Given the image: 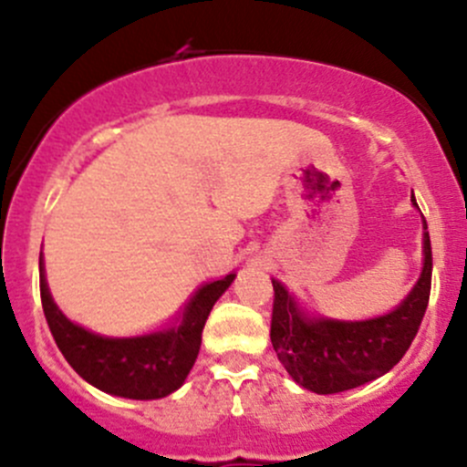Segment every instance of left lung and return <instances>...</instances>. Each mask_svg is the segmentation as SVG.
Wrapping results in <instances>:
<instances>
[{"label": "left lung", "mask_w": 467, "mask_h": 467, "mask_svg": "<svg viewBox=\"0 0 467 467\" xmlns=\"http://www.w3.org/2000/svg\"><path fill=\"white\" fill-rule=\"evenodd\" d=\"M411 202L416 204V200ZM422 229L425 263L420 278L396 310L376 319H310L299 310L285 287L272 278L274 307L269 337L278 359L296 384L307 391L328 396L362 387L400 362L430 304L431 243L425 218Z\"/></svg>", "instance_id": "obj_1"}]
</instances>
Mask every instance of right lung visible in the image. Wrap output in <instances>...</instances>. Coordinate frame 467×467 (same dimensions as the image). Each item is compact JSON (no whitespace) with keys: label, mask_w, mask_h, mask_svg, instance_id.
I'll list each match as a JSON object with an SVG mask.
<instances>
[{"label":"right lung","mask_w":467,"mask_h":467,"mask_svg":"<svg viewBox=\"0 0 467 467\" xmlns=\"http://www.w3.org/2000/svg\"><path fill=\"white\" fill-rule=\"evenodd\" d=\"M235 274L206 283L184 306L180 324L141 337H103L67 319L51 299L40 258V296L57 348L80 378L130 400H157L177 391L198 359L209 312Z\"/></svg>","instance_id":"add662e5"}]
</instances>
